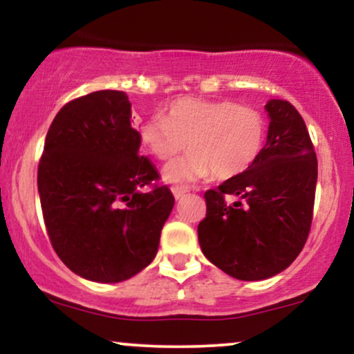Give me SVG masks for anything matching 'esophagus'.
<instances>
[{
	"instance_id": "esophagus-1",
	"label": "esophagus",
	"mask_w": 354,
	"mask_h": 354,
	"mask_svg": "<svg viewBox=\"0 0 354 354\" xmlns=\"http://www.w3.org/2000/svg\"><path fill=\"white\" fill-rule=\"evenodd\" d=\"M171 191H173V194H174V198H176V200H180L181 196H185L186 193H188V188H185V186H173L171 188Z\"/></svg>"
}]
</instances>
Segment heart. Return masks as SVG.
I'll use <instances>...</instances> for the list:
<instances>
[{"mask_svg": "<svg viewBox=\"0 0 354 354\" xmlns=\"http://www.w3.org/2000/svg\"><path fill=\"white\" fill-rule=\"evenodd\" d=\"M268 123L259 109L228 100L178 98L166 116L154 115L138 128L140 145L160 161H171L186 149L191 153L166 166L168 181H191L213 173L231 180L246 173L261 156Z\"/></svg>", "mask_w": 354, "mask_h": 354, "instance_id": "obj_1", "label": "heart"}]
</instances>
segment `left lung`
Segmentation results:
<instances>
[{"mask_svg": "<svg viewBox=\"0 0 354 354\" xmlns=\"http://www.w3.org/2000/svg\"><path fill=\"white\" fill-rule=\"evenodd\" d=\"M266 111L271 121L259 160L206 191V216L198 225L206 258L243 281L286 270L301 253L313 221L318 160L306 124L286 100H270Z\"/></svg>", "mask_w": 354, "mask_h": 354, "instance_id": "left-lung-1", "label": "left lung"}]
</instances>
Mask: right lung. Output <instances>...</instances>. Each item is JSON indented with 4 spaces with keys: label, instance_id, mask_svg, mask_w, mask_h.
Here are the masks:
<instances>
[{
    "label": "right lung",
    "instance_id": "1",
    "mask_svg": "<svg viewBox=\"0 0 354 354\" xmlns=\"http://www.w3.org/2000/svg\"><path fill=\"white\" fill-rule=\"evenodd\" d=\"M123 91L89 93L59 109L38 165L53 250L73 273L120 283L153 261L174 205L151 161L140 156Z\"/></svg>",
    "mask_w": 354,
    "mask_h": 354
}]
</instances>
